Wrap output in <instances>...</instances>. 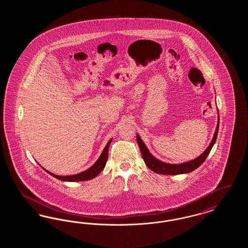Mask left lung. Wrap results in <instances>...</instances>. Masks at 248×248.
I'll return each instance as SVG.
<instances>
[{
	"instance_id": "obj_1",
	"label": "left lung",
	"mask_w": 248,
	"mask_h": 248,
	"mask_svg": "<svg viewBox=\"0 0 248 248\" xmlns=\"http://www.w3.org/2000/svg\"><path fill=\"white\" fill-rule=\"evenodd\" d=\"M218 126H219V117H218L217 126V129L215 131V135H214L212 141L210 143V145L207 147V149L204 151V153L200 155L198 158H196L192 161L187 162V163L180 164V165H170V164H166V163L157 160L155 157L150 154V152L146 148L145 144L143 143L139 135L137 136V141H138V144H139L140 149V152H141L142 158H143L145 164L151 170H153L155 173L163 174V175L185 174V173H189V172L195 170L196 168H198L204 162V160L206 159V157L208 156V154L210 153L215 142L217 140V133H218Z\"/></svg>"
}]
</instances>
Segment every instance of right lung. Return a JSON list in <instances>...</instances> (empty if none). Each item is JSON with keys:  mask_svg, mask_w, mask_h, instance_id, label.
<instances>
[{"mask_svg": "<svg viewBox=\"0 0 248 248\" xmlns=\"http://www.w3.org/2000/svg\"><path fill=\"white\" fill-rule=\"evenodd\" d=\"M110 142H111V140L107 143L105 149L103 150L102 154L100 155V157L98 158V160L95 162V164L93 165V166H91L89 169L85 170L84 172H82V173L77 174V175H73V176L61 177V176L52 174L46 170V171L49 173L51 176L58 178L59 180H62V181H84V180L92 179V178L96 177L103 170V168L106 165L107 160H108V147H109Z\"/></svg>", "mask_w": 248, "mask_h": 248, "instance_id": "add662e5", "label": "right lung"}]
</instances>
